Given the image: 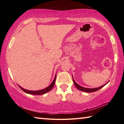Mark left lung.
<instances>
[{
  "label": "left lung",
  "instance_id": "8db88e82",
  "mask_svg": "<svg viewBox=\"0 0 124 124\" xmlns=\"http://www.w3.org/2000/svg\"><path fill=\"white\" fill-rule=\"evenodd\" d=\"M72 79H73V83H74L76 87V88H77L78 89H79V90H80L81 91H83V92H87V93H91V92H95V91H98V90H99L100 89H101V88H102L103 87L106 85V84H107L109 82V81L108 82H107L106 84H105L104 85H102L101 86H100V87H99L95 88H88L84 87H82V86H80L79 85H78V84L75 81L74 79H73V76H72Z\"/></svg>",
  "mask_w": 124,
  "mask_h": 124
}]
</instances>
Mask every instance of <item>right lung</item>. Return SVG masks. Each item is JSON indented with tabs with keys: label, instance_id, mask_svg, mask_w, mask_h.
<instances>
[{
	"label": "right lung",
	"instance_id": "1",
	"mask_svg": "<svg viewBox=\"0 0 124 124\" xmlns=\"http://www.w3.org/2000/svg\"><path fill=\"white\" fill-rule=\"evenodd\" d=\"M56 74H55V77L54 78V80L53 81H52V83L50 84V85L48 86L46 88L43 89H41V90H39V91H30V90H27V89H25L24 88H22V87H21L20 86H19L18 85V86H19V87L22 89L23 91H24L25 93H27V94H31V95H43L44 94H45L47 92H48L49 91H50L51 90V89L54 86V84L55 83V80H56Z\"/></svg>",
	"mask_w": 124,
	"mask_h": 124
}]
</instances>
